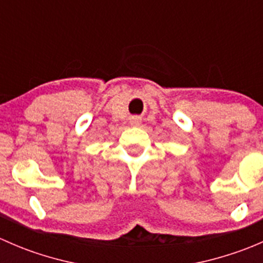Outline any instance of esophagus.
<instances>
[{
    "label": "esophagus",
    "mask_w": 263,
    "mask_h": 263,
    "mask_svg": "<svg viewBox=\"0 0 263 263\" xmlns=\"http://www.w3.org/2000/svg\"><path fill=\"white\" fill-rule=\"evenodd\" d=\"M132 123H134L135 126H139V124L141 123V119H140V118H134V119H132Z\"/></svg>",
    "instance_id": "obj_1"
}]
</instances>
